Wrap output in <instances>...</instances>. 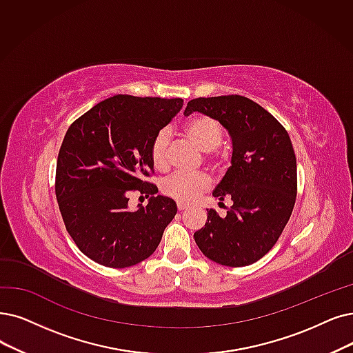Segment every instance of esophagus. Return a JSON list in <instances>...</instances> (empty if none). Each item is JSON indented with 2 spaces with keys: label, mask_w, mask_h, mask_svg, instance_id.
Instances as JSON below:
<instances>
[{
  "label": "esophagus",
  "mask_w": 353,
  "mask_h": 353,
  "mask_svg": "<svg viewBox=\"0 0 353 353\" xmlns=\"http://www.w3.org/2000/svg\"><path fill=\"white\" fill-rule=\"evenodd\" d=\"M176 207H178V210H179V211H184V210H187V208H188V207H187V204H184V203H178V204H176Z\"/></svg>",
  "instance_id": "34e87169"
}]
</instances>
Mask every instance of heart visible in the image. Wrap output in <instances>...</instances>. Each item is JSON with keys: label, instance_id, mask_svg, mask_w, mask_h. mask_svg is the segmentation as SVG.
I'll return each mask as SVG.
<instances>
[{"label": "heart", "instance_id": "heart-1", "mask_svg": "<svg viewBox=\"0 0 353 353\" xmlns=\"http://www.w3.org/2000/svg\"><path fill=\"white\" fill-rule=\"evenodd\" d=\"M185 134L200 150L208 153L216 150L223 140L220 123L208 116H199L185 125ZM171 132L162 129L153 137L150 145V161L158 171H165L169 163ZM210 178L205 174L175 172L162 181L161 191L178 203H192L210 188Z\"/></svg>", "mask_w": 353, "mask_h": 353}]
</instances>
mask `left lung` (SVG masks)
<instances>
[{
    "label": "left lung",
    "mask_w": 353,
    "mask_h": 353,
    "mask_svg": "<svg viewBox=\"0 0 353 353\" xmlns=\"http://www.w3.org/2000/svg\"><path fill=\"white\" fill-rule=\"evenodd\" d=\"M216 119L232 140L228 172L213 191L233 205L225 217L207 210L194 233L204 256L224 266H248L272 249L297 195V161L291 139L272 114L242 95L195 98L184 110Z\"/></svg>",
    "instance_id": "obj_1"
}]
</instances>
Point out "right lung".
Listing matches in <instances>:
<instances>
[{
	"mask_svg": "<svg viewBox=\"0 0 353 353\" xmlns=\"http://www.w3.org/2000/svg\"><path fill=\"white\" fill-rule=\"evenodd\" d=\"M184 105L181 98L114 95L70 124L56 165V199L79 250L108 268H128L157 250L176 214L172 199L157 195L150 145ZM139 190L146 208H128Z\"/></svg>",
	"mask_w": 353,
	"mask_h": 353,
	"instance_id": "obj_1",
	"label": "right lung"
}]
</instances>
